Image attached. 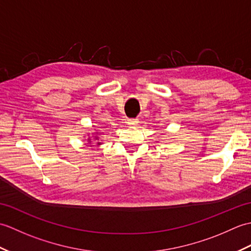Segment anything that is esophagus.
<instances>
[{
  "label": "esophagus",
  "mask_w": 251,
  "mask_h": 251,
  "mask_svg": "<svg viewBox=\"0 0 251 251\" xmlns=\"http://www.w3.org/2000/svg\"><path fill=\"white\" fill-rule=\"evenodd\" d=\"M138 123H139V121H138L137 119H129L128 121H127V124L130 126H136Z\"/></svg>",
  "instance_id": "1"
}]
</instances>
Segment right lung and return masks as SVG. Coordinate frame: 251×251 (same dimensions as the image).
<instances>
[{
    "label": "right lung",
    "mask_w": 251,
    "mask_h": 251,
    "mask_svg": "<svg viewBox=\"0 0 251 251\" xmlns=\"http://www.w3.org/2000/svg\"><path fill=\"white\" fill-rule=\"evenodd\" d=\"M100 134H101V132H93L92 136H90V134L86 135L87 137L84 136V138H86L85 141H87L89 145H92L93 142H96V143H97V146H101L102 143H101V140H100Z\"/></svg>",
    "instance_id": "right-lung-1"
}]
</instances>
